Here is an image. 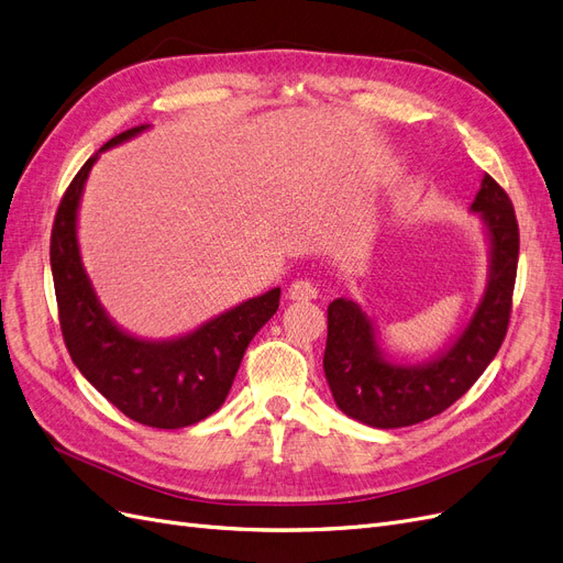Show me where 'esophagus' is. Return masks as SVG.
I'll return each mask as SVG.
<instances>
[{"label": "esophagus", "instance_id": "esophagus-1", "mask_svg": "<svg viewBox=\"0 0 563 563\" xmlns=\"http://www.w3.org/2000/svg\"><path fill=\"white\" fill-rule=\"evenodd\" d=\"M287 297L292 301H313V299H318V289L313 283H308V280H295L287 289Z\"/></svg>", "mask_w": 563, "mask_h": 563}]
</instances>
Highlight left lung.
Instances as JSON below:
<instances>
[{
  "label": "left lung",
  "mask_w": 563,
  "mask_h": 563,
  "mask_svg": "<svg viewBox=\"0 0 563 563\" xmlns=\"http://www.w3.org/2000/svg\"><path fill=\"white\" fill-rule=\"evenodd\" d=\"M470 212L486 241V285L463 330L423 362H397L380 346L374 318L353 299L328 306L324 378L336 407L351 419L390 430L442 413L492 365L507 332L519 257L515 208L494 177L484 175Z\"/></svg>",
  "instance_id": "8db88e82"
}]
</instances>
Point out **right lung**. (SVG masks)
Instances as JSON below:
<instances>
[{"label":"right lung","mask_w":563,"mask_h":563,"mask_svg":"<svg viewBox=\"0 0 563 563\" xmlns=\"http://www.w3.org/2000/svg\"><path fill=\"white\" fill-rule=\"evenodd\" d=\"M150 125L102 144L67 187L51 233V271L60 328L79 372L129 419L163 428H187L222 407L243 353L280 303V287L252 297L173 339H144L123 330L100 303L79 247V208L90 168L102 152L129 142Z\"/></svg>","instance_id":"1"}]
</instances>
